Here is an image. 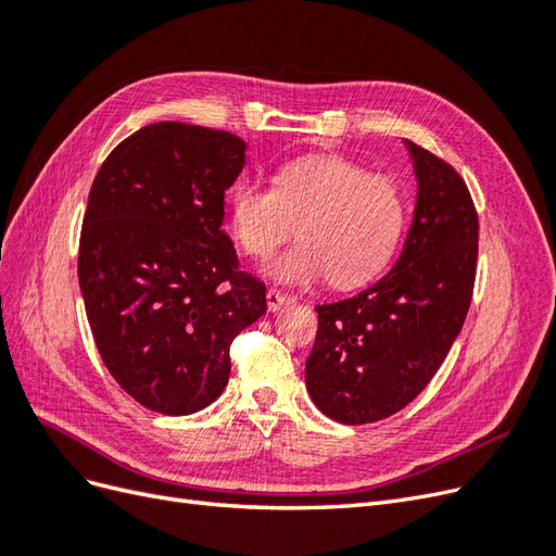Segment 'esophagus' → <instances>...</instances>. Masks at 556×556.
<instances>
[{
  "instance_id": "34e87169",
  "label": "esophagus",
  "mask_w": 556,
  "mask_h": 556,
  "mask_svg": "<svg viewBox=\"0 0 556 556\" xmlns=\"http://www.w3.org/2000/svg\"><path fill=\"white\" fill-rule=\"evenodd\" d=\"M292 304V296H288V294H282L280 290H268L266 292V306H268V311H280V308H285V306H290Z\"/></svg>"
}]
</instances>
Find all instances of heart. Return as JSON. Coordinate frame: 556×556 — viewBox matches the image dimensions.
Listing matches in <instances>:
<instances>
[{"instance_id":"heart-1","label":"heart","mask_w":556,"mask_h":556,"mask_svg":"<svg viewBox=\"0 0 556 556\" xmlns=\"http://www.w3.org/2000/svg\"><path fill=\"white\" fill-rule=\"evenodd\" d=\"M233 237L282 285H313L329 276L350 290L376 278L392 262L408 223V197L390 174L343 155H306L282 164L276 185L241 180L229 197Z\"/></svg>"}]
</instances>
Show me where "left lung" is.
I'll return each mask as SVG.
<instances>
[{
	"instance_id": "left-lung-1",
	"label": "left lung",
	"mask_w": 556,
	"mask_h": 556,
	"mask_svg": "<svg viewBox=\"0 0 556 556\" xmlns=\"http://www.w3.org/2000/svg\"><path fill=\"white\" fill-rule=\"evenodd\" d=\"M406 146L417 204L401 257L364 292L315 306L306 387L315 406L343 425L378 422L406 408L441 368L473 299V199L452 164Z\"/></svg>"
}]
</instances>
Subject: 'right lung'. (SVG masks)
<instances>
[{
  "label": "right lung",
  "instance_id": "add662e5",
  "mask_svg": "<svg viewBox=\"0 0 556 556\" xmlns=\"http://www.w3.org/2000/svg\"><path fill=\"white\" fill-rule=\"evenodd\" d=\"M245 143L223 129L155 123L97 172L78 282L109 374L141 406L190 415L223 394L229 345L266 313L223 231Z\"/></svg>",
  "mask_w": 556,
  "mask_h": 556
}]
</instances>
